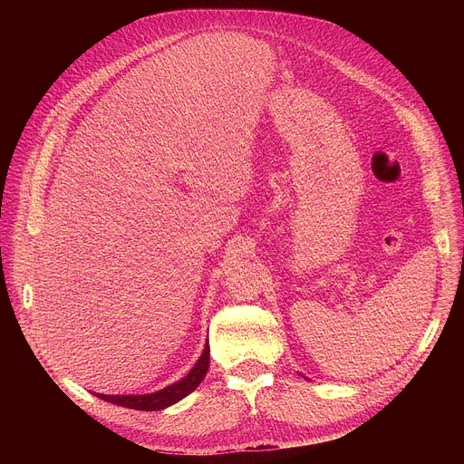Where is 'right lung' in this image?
<instances>
[{
  "label": "right lung",
  "mask_w": 464,
  "mask_h": 464,
  "mask_svg": "<svg viewBox=\"0 0 464 464\" xmlns=\"http://www.w3.org/2000/svg\"><path fill=\"white\" fill-rule=\"evenodd\" d=\"M209 340L204 347L202 356L198 358V362L194 363V367L178 382L154 391V392H147V394H102V392H93L97 399L115 404V406H122L128 410H138V411H161L176 402H179L181 399H185L187 394H190L198 385L202 383V380L208 374L209 369Z\"/></svg>",
  "instance_id": "1"
}]
</instances>
